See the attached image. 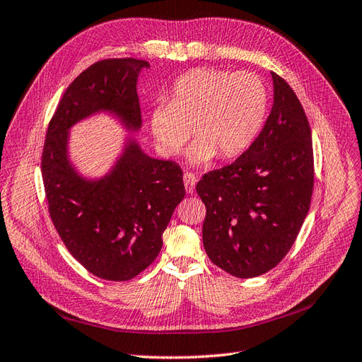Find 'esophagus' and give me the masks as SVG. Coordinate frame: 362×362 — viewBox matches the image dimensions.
I'll return each mask as SVG.
<instances>
[{"instance_id": "34e87169", "label": "esophagus", "mask_w": 362, "mask_h": 362, "mask_svg": "<svg viewBox=\"0 0 362 362\" xmlns=\"http://www.w3.org/2000/svg\"><path fill=\"white\" fill-rule=\"evenodd\" d=\"M183 183H185V188H187V192L192 194L195 189V183H197V175L191 171H185Z\"/></svg>"}]
</instances>
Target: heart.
<instances>
[{
    "mask_svg": "<svg viewBox=\"0 0 362 362\" xmlns=\"http://www.w3.org/2000/svg\"><path fill=\"white\" fill-rule=\"evenodd\" d=\"M267 105L264 81L253 72L199 68L175 81L170 103L151 110L153 136L160 151L175 156L194 135L192 163L208 162L215 154L230 159L256 139Z\"/></svg>",
    "mask_w": 362,
    "mask_h": 362,
    "instance_id": "b5f03b06",
    "label": "heart"
}]
</instances>
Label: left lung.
<instances>
[{"mask_svg":"<svg viewBox=\"0 0 362 362\" xmlns=\"http://www.w3.org/2000/svg\"><path fill=\"white\" fill-rule=\"evenodd\" d=\"M274 103L264 129L241 156L206 173L197 194L206 206L203 245L235 277L270 272L293 247L311 204L314 151L303 106L272 72Z\"/></svg>","mask_w":362,"mask_h":362,"instance_id":"1","label":"left lung"}]
</instances>
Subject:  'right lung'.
<instances>
[{
	"label": "right lung",
	"instance_id": "obj_1",
	"mask_svg": "<svg viewBox=\"0 0 362 362\" xmlns=\"http://www.w3.org/2000/svg\"><path fill=\"white\" fill-rule=\"evenodd\" d=\"M144 66L148 62L105 59L77 76L49 119L40 160L48 212L68 252L89 273L115 282L130 281L156 259L162 233L185 197L183 173L130 142L106 179L86 182L68 162L66 132L100 109L138 129L136 78Z\"/></svg>",
	"mask_w": 362,
	"mask_h": 362
}]
</instances>
